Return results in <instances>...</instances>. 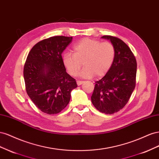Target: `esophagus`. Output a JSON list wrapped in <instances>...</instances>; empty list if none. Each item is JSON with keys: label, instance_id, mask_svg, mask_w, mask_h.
<instances>
[{"label": "esophagus", "instance_id": "1", "mask_svg": "<svg viewBox=\"0 0 159 159\" xmlns=\"http://www.w3.org/2000/svg\"><path fill=\"white\" fill-rule=\"evenodd\" d=\"M83 83H84V81H83V80H77L76 81V83L79 86L80 85V84H82Z\"/></svg>", "mask_w": 159, "mask_h": 159}]
</instances>
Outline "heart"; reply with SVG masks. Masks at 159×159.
Segmentation results:
<instances>
[{"mask_svg":"<svg viewBox=\"0 0 159 159\" xmlns=\"http://www.w3.org/2000/svg\"><path fill=\"white\" fill-rule=\"evenodd\" d=\"M115 47L111 42H101L91 39H83L73 46V54L65 53L62 57L63 65L69 73L76 76L82 68L80 76L97 78L107 74L114 62Z\"/></svg>","mask_w":159,"mask_h":159,"instance_id":"1","label":"heart"}]
</instances>
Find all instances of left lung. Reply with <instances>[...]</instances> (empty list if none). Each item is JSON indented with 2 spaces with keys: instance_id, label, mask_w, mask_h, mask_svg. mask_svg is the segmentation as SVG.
<instances>
[{
  "instance_id": "8db88e82",
  "label": "left lung",
  "mask_w": 159,
  "mask_h": 159,
  "mask_svg": "<svg viewBox=\"0 0 159 159\" xmlns=\"http://www.w3.org/2000/svg\"><path fill=\"white\" fill-rule=\"evenodd\" d=\"M115 47V58L105 76L96 81L91 96L98 111L111 115L121 110L132 94L136 85L137 61L128 45L119 38L105 35Z\"/></svg>"
}]
</instances>
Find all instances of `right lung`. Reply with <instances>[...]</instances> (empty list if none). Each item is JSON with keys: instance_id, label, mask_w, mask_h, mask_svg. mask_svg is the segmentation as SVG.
<instances>
[{"instance_id": "1", "label": "right lung", "mask_w": 159, "mask_h": 159, "mask_svg": "<svg viewBox=\"0 0 159 159\" xmlns=\"http://www.w3.org/2000/svg\"><path fill=\"white\" fill-rule=\"evenodd\" d=\"M72 37L55 36L44 39L32 48L24 66L26 93L37 107L48 115L59 113L67 106L75 79L66 72L62 53Z\"/></svg>"}]
</instances>
